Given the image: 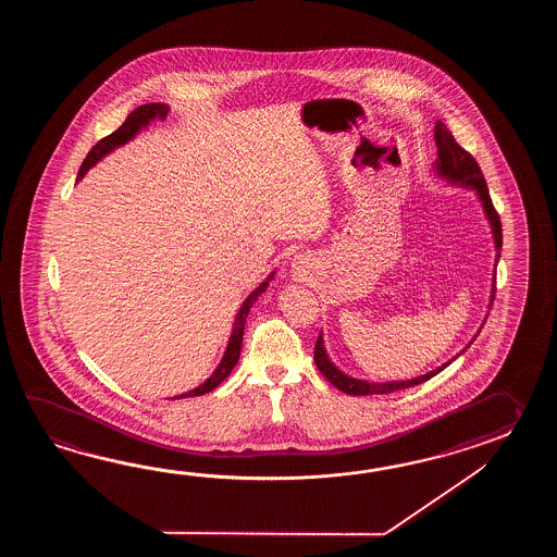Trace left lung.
Wrapping results in <instances>:
<instances>
[{
    "mask_svg": "<svg viewBox=\"0 0 557 557\" xmlns=\"http://www.w3.org/2000/svg\"><path fill=\"white\" fill-rule=\"evenodd\" d=\"M434 141H436V147H438L436 171H438L440 175L448 178L451 183L468 185V187L478 190V197H480V201L484 205L487 221H490L492 231H494V240H496L497 250L496 262L499 261V250H502V223H499V214H497L496 207H494V202L490 199V190H487V185H485L482 169H480L478 161L473 159L472 154L468 153L462 145H458L450 129H448L442 121H436ZM494 296H496V276H494V295H492V302H494ZM314 362H317L320 372L324 374V379L329 380L331 384H334L338 391L346 392V394H355V396H368V394H391V392L418 386V384L426 382V380L432 379V376H436L438 372H442L444 368L450 364L451 360L448 364L436 368V370L428 372L424 376H418V379L374 384V382L350 379V376L343 374V372L329 360V356L324 352V346H322V336H319V341L314 344Z\"/></svg>",
    "mask_w": 557,
    "mask_h": 557,
    "instance_id": "left-lung-1",
    "label": "left lung"
}]
</instances>
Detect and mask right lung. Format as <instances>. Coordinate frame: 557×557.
<instances>
[{
    "label": "right lung",
    "mask_w": 557,
    "mask_h": 557,
    "mask_svg": "<svg viewBox=\"0 0 557 557\" xmlns=\"http://www.w3.org/2000/svg\"><path fill=\"white\" fill-rule=\"evenodd\" d=\"M166 113H169V107L163 106V103H147V106L137 107L135 111H131L129 117L123 121V125L119 127L117 131H113L111 135H107L103 137L101 141H97V145L91 147V151L87 153V157L84 159V163L79 166V173H77V181L84 177L85 173H87V169L89 166H94L101 157H106L109 151H113L115 147L119 145H123V143L129 141L133 139L135 135H137V131L145 127L149 121H153V119H163L166 117ZM273 278V274L269 276V281ZM267 283H262L255 293H250L249 298L243 302V307L238 310L237 320H235V326H233V334H231V338H228V346H226L225 356H223V360H221V364L219 368L214 370L213 376L211 379L205 380L199 388H195V391L187 392V394H181L177 398H187V396H201V394H207V392L213 391L216 388L223 380L231 374V370L235 368V364L238 362V356H240V346H243V331H245V322H247V317H249V310L252 305H255V300L259 298V295L264 293V288H267Z\"/></svg>",
    "instance_id": "1"
}]
</instances>
